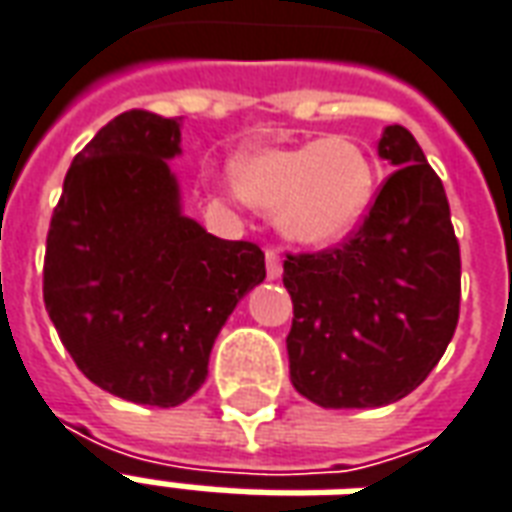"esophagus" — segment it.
<instances>
[{
    "label": "esophagus",
    "instance_id": "obj_1",
    "mask_svg": "<svg viewBox=\"0 0 512 512\" xmlns=\"http://www.w3.org/2000/svg\"><path fill=\"white\" fill-rule=\"evenodd\" d=\"M266 274L268 279H279L282 277V257H279L277 249H266Z\"/></svg>",
    "mask_w": 512,
    "mask_h": 512
}]
</instances>
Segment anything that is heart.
<instances>
[{"instance_id":"obj_1","label":"heart","mask_w":512,"mask_h":512,"mask_svg":"<svg viewBox=\"0 0 512 512\" xmlns=\"http://www.w3.org/2000/svg\"><path fill=\"white\" fill-rule=\"evenodd\" d=\"M238 194L277 213L279 230L304 246H334L359 230L376 194L373 161L351 139L266 147L235 161Z\"/></svg>"}]
</instances>
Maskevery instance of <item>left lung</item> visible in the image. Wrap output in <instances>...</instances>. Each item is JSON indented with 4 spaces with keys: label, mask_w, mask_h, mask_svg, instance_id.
Masks as SVG:
<instances>
[{
    "label": "left lung",
    "mask_w": 512,
    "mask_h": 512,
    "mask_svg": "<svg viewBox=\"0 0 512 512\" xmlns=\"http://www.w3.org/2000/svg\"><path fill=\"white\" fill-rule=\"evenodd\" d=\"M395 164L351 238L288 255L290 381L323 408H378L414 392L447 351L461 310L450 202L417 139L386 126Z\"/></svg>",
    "instance_id": "1"
}]
</instances>
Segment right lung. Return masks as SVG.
<instances>
[{
  "label": "right lung",
  "mask_w": 512,
  "mask_h": 512,
  "mask_svg": "<svg viewBox=\"0 0 512 512\" xmlns=\"http://www.w3.org/2000/svg\"><path fill=\"white\" fill-rule=\"evenodd\" d=\"M180 123L131 109L73 158L51 216L43 301L76 367L112 395L172 408L208 376L235 304L266 279L252 241H224L180 211L167 158Z\"/></svg>",
  "instance_id": "obj_1"
}]
</instances>
